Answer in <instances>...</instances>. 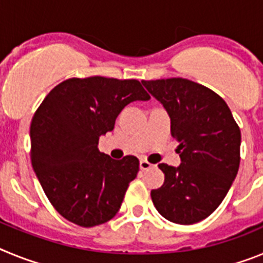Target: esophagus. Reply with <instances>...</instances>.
<instances>
[{"label": "esophagus", "mask_w": 263, "mask_h": 263, "mask_svg": "<svg viewBox=\"0 0 263 263\" xmlns=\"http://www.w3.org/2000/svg\"><path fill=\"white\" fill-rule=\"evenodd\" d=\"M139 167H141V170H143V171H145V170L152 168L153 164L150 163V162H147L146 159H141L139 160Z\"/></svg>", "instance_id": "obj_1"}]
</instances>
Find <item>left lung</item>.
Segmentation results:
<instances>
[{
  "label": "left lung",
  "mask_w": 263,
  "mask_h": 263,
  "mask_svg": "<svg viewBox=\"0 0 263 263\" xmlns=\"http://www.w3.org/2000/svg\"><path fill=\"white\" fill-rule=\"evenodd\" d=\"M142 84L168 113L182 160L179 167L158 164L164 183L152 191L153 203L168 221H201L221 204L238 173L240 127L224 100L199 83L171 78Z\"/></svg>",
  "instance_id": "left-lung-1"
}]
</instances>
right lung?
<instances>
[{
	"mask_svg": "<svg viewBox=\"0 0 263 263\" xmlns=\"http://www.w3.org/2000/svg\"><path fill=\"white\" fill-rule=\"evenodd\" d=\"M150 99L138 80L92 76L64 80L42 101L31 120V164L46 196L68 221L84 228L109 221L139 171L133 155L100 153L127 104Z\"/></svg>",
	"mask_w": 263,
	"mask_h": 263,
	"instance_id": "add662e5",
	"label": "right lung"
}]
</instances>
